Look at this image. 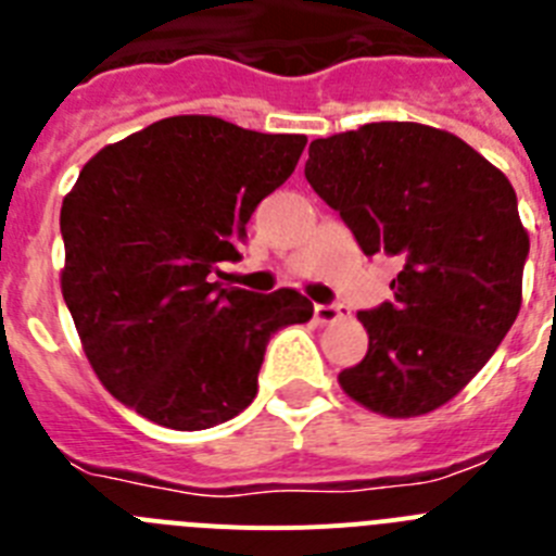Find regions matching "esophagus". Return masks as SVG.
<instances>
[{"mask_svg": "<svg viewBox=\"0 0 556 556\" xmlns=\"http://www.w3.org/2000/svg\"><path fill=\"white\" fill-rule=\"evenodd\" d=\"M348 308L342 306V303H317V306H314V317L320 323H337L342 320Z\"/></svg>", "mask_w": 556, "mask_h": 556, "instance_id": "esophagus-1", "label": "esophagus"}]
</instances>
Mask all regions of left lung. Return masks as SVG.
<instances>
[{
    "mask_svg": "<svg viewBox=\"0 0 556 556\" xmlns=\"http://www.w3.org/2000/svg\"><path fill=\"white\" fill-rule=\"evenodd\" d=\"M306 180L365 255H395V298L358 312L370 345L339 387L384 417L429 415L488 365L520 312L529 233L504 172L417 122L308 147Z\"/></svg>",
    "mask_w": 556,
    "mask_h": 556,
    "instance_id": "left-lung-1",
    "label": "left lung"
}]
</instances>
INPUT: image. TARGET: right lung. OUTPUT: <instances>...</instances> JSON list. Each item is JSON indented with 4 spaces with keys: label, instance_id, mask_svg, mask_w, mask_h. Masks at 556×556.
I'll return each instance as SVG.
<instances>
[{
    "label": "right lung",
    "instance_id": "add662e5",
    "mask_svg": "<svg viewBox=\"0 0 556 556\" xmlns=\"http://www.w3.org/2000/svg\"><path fill=\"white\" fill-rule=\"evenodd\" d=\"M303 147L292 132L169 116L102 147L63 198L61 289L83 351L102 387L152 424L200 431L248 409L269 337L312 320L294 289L214 281Z\"/></svg>",
    "mask_w": 556,
    "mask_h": 556
}]
</instances>
